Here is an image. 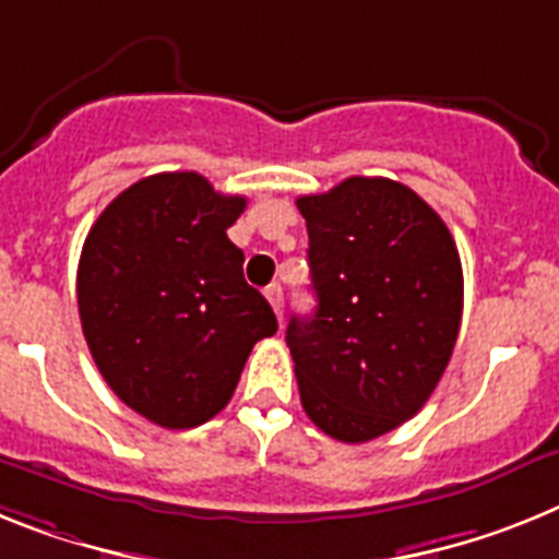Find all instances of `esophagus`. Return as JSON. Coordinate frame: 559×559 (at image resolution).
Segmentation results:
<instances>
[{"label":"esophagus","instance_id":"esophagus-1","mask_svg":"<svg viewBox=\"0 0 559 559\" xmlns=\"http://www.w3.org/2000/svg\"><path fill=\"white\" fill-rule=\"evenodd\" d=\"M264 295H266V300H270V307L275 309V314H278V320L284 318V289H281V284L266 286Z\"/></svg>","mask_w":559,"mask_h":559}]
</instances>
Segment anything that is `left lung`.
I'll return each mask as SVG.
<instances>
[{
	"label": "left lung",
	"mask_w": 559,
	"mask_h": 559,
	"mask_svg": "<svg viewBox=\"0 0 559 559\" xmlns=\"http://www.w3.org/2000/svg\"><path fill=\"white\" fill-rule=\"evenodd\" d=\"M298 211L318 295L312 318L286 326L300 405L323 433L360 444L439 385L464 307L459 250L439 213L385 177H348L298 197Z\"/></svg>",
	"instance_id": "1"
}]
</instances>
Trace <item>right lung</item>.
<instances>
[{"instance_id": "add662e5", "label": "right lung", "mask_w": 559, "mask_h": 559, "mask_svg": "<svg viewBox=\"0 0 559 559\" xmlns=\"http://www.w3.org/2000/svg\"><path fill=\"white\" fill-rule=\"evenodd\" d=\"M245 197L202 174H154L111 199L78 261V314L106 385L148 421L188 430L230 402L273 307L245 281L227 227Z\"/></svg>"}]
</instances>
